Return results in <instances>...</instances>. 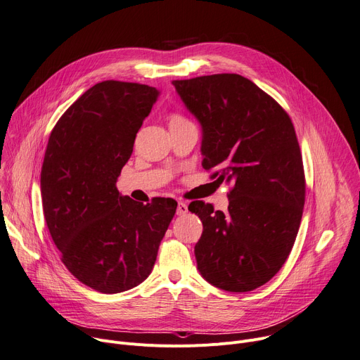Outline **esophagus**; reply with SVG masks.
<instances>
[{"label":"esophagus","mask_w":360,"mask_h":360,"mask_svg":"<svg viewBox=\"0 0 360 360\" xmlns=\"http://www.w3.org/2000/svg\"><path fill=\"white\" fill-rule=\"evenodd\" d=\"M187 214V203L180 200L177 205V215H186Z\"/></svg>","instance_id":"34e87169"}]
</instances>
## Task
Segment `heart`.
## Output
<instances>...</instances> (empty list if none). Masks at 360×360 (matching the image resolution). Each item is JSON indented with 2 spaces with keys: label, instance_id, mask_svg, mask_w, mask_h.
Returning <instances> with one entry per match:
<instances>
[{
  "label": "heart",
  "instance_id": "heart-1",
  "mask_svg": "<svg viewBox=\"0 0 360 360\" xmlns=\"http://www.w3.org/2000/svg\"><path fill=\"white\" fill-rule=\"evenodd\" d=\"M168 120H169V124H174V123H179V122H184L186 118L180 114H171Z\"/></svg>",
  "mask_w": 360,
  "mask_h": 360
}]
</instances>
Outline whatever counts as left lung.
<instances>
[{"label": "left lung", "mask_w": 360, "mask_h": 360, "mask_svg": "<svg viewBox=\"0 0 360 360\" xmlns=\"http://www.w3.org/2000/svg\"><path fill=\"white\" fill-rule=\"evenodd\" d=\"M173 84L202 126V167L230 186L226 212L203 200L189 205L203 224L198 268L226 292H252L281 269L300 227L306 180L292 118L240 75Z\"/></svg>", "instance_id": "1"}]
</instances>
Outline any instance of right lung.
Masks as SVG:
<instances>
[{
    "label": "right lung",
    "instance_id": "obj_1",
    "mask_svg": "<svg viewBox=\"0 0 360 360\" xmlns=\"http://www.w3.org/2000/svg\"><path fill=\"white\" fill-rule=\"evenodd\" d=\"M158 91L105 80L65 110L49 134L42 171L44 217L61 262L99 293H122L148 278L177 202L122 196L117 179Z\"/></svg>",
    "mask_w": 360,
    "mask_h": 360
}]
</instances>
